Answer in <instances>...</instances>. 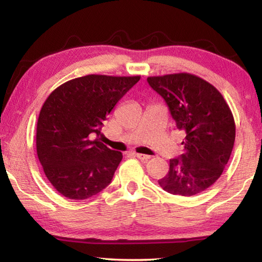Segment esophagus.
Masks as SVG:
<instances>
[{
	"label": "esophagus",
	"instance_id": "1",
	"mask_svg": "<svg viewBox=\"0 0 262 262\" xmlns=\"http://www.w3.org/2000/svg\"><path fill=\"white\" fill-rule=\"evenodd\" d=\"M135 156L139 159H141V161H148V159H150L149 155H144V154H135Z\"/></svg>",
	"mask_w": 262,
	"mask_h": 262
}]
</instances>
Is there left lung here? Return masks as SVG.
Instances as JSON below:
<instances>
[{
	"mask_svg": "<svg viewBox=\"0 0 262 262\" xmlns=\"http://www.w3.org/2000/svg\"><path fill=\"white\" fill-rule=\"evenodd\" d=\"M165 100L177 128L186 133L185 152L170 159V170L158 180L167 193L192 196L220 178L231 156L236 125L223 96L215 86L192 74L148 77Z\"/></svg>",
	"mask_w": 262,
	"mask_h": 262,
	"instance_id": "8db88e82",
	"label": "left lung"
}]
</instances>
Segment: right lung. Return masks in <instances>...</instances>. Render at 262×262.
<instances>
[{
  "instance_id": "right-lung-1",
  "label": "right lung",
  "mask_w": 262,
  "mask_h": 262,
  "mask_svg": "<svg viewBox=\"0 0 262 262\" xmlns=\"http://www.w3.org/2000/svg\"><path fill=\"white\" fill-rule=\"evenodd\" d=\"M139 81L86 75L48 96L38 118L37 154L47 179L63 196L85 200L111 184L122 154L98 137L111 111Z\"/></svg>"
}]
</instances>
